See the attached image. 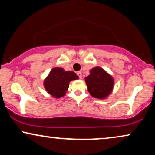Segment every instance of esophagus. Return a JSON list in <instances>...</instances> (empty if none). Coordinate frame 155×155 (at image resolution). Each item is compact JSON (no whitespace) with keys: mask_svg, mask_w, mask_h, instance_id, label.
Instances as JSON below:
<instances>
[{"mask_svg":"<svg viewBox=\"0 0 155 155\" xmlns=\"http://www.w3.org/2000/svg\"><path fill=\"white\" fill-rule=\"evenodd\" d=\"M76 74H77L78 76H79L80 79H81V78H82V74H81V71H78L77 73H76Z\"/></svg>","mask_w":155,"mask_h":155,"instance_id":"1","label":"esophagus"}]
</instances>
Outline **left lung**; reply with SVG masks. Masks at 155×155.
<instances>
[{"instance_id":"obj_1","label":"left lung","mask_w":155,"mask_h":155,"mask_svg":"<svg viewBox=\"0 0 155 155\" xmlns=\"http://www.w3.org/2000/svg\"><path fill=\"white\" fill-rule=\"evenodd\" d=\"M85 81L91 96L98 99L107 98L114 86L113 78L99 67L90 70V74L85 78Z\"/></svg>"}]
</instances>
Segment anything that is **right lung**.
Returning a JSON list of instances; mask_svg holds the SVG:
<instances>
[{"instance_id":"add662e5","label":"right lung","mask_w":155,"mask_h":155,"mask_svg":"<svg viewBox=\"0 0 155 155\" xmlns=\"http://www.w3.org/2000/svg\"><path fill=\"white\" fill-rule=\"evenodd\" d=\"M79 79V76L72 71H66L61 67H54L51 70L45 79V88L55 98L64 96L70 81Z\"/></svg>"}]
</instances>
